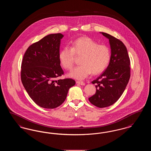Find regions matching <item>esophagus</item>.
<instances>
[{
    "label": "esophagus",
    "mask_w": 151,
    "mask_h": 151,
    "mask_svg": "<svg viewBox=\"0 0 151 151\" xmlns=\"http://www.w3.org/2000/svg\"><path fill=\"white\" fill-rule=\"evenodd\" d=\"M76 84H78L80 85H81V86H84L85 85V83H84L83 81H76Z\"/></svg>",
    "instance_id": "obj_1"
}]
</instances>
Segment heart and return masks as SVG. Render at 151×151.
<instances>
[{"mask_svg": "<svg viewBox=\"0 0 151 151\" xmlns=\"http://www.w3.org/2000/svg\"><path fill=\"white\" fill-rule=\"evenodd\" d=\"M76 56H81L80 65L70 73L74 79L83 80L89 75H97L104 71L111 60V52L110 47L105 44H99L93 39L80 37L71 43V47L65 46L60 51L59 59L66 70H71L75 64Z\"/></svg>", "mask_w": 151, "mask_h": 151, "instance_id": "heart-1", "label": "heart"}]
</instances>
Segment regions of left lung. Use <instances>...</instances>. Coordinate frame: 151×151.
<instances>
[{
	"label": "left lung",
	"mask_w": 151,
	"mask_h": 151,
	"mask_svg": "<svg viewBox=\"0 0 151 151\" xmlns=\"http://www.w3.org/2000/svg\"><path fill=\"white\" fill-rule=\"evenodd\" d=\"M108 38L111 57L106 70L92 83L96 84V92L89 98L90 102L98 108L114 104L122 96L130 78V59L126 47L119 40L102 32Z\"/></svg>",
	"instance_id": "8db88e82"
}]
</instances>
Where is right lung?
<instances>
[{"instance_id":"right-lung-1","label":"right lung","mask_w":151,"mask_h":151,"mask_svg":"<svg viewBox=\"0 0 151 151\" xmlns=\"http://www.w3.org/2000/svg\"><path fill=\"white\" fill-rule=\"evenodd\" d=\"M61 33L51 34L30 45L22 60L21 80L30 97L37 105L54 109L65 101L72 79H55L64 75L59 59Z\"/></svg>"}]
</instances>
